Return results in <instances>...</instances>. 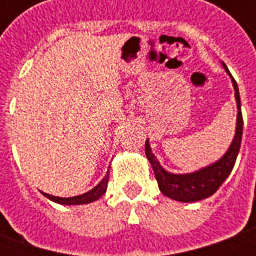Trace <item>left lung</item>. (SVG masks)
Here are the masks:
<instances>
[{
    "mask_svg": "<svg viewBox=\"0 0 256 256\" xmlns=\"http://www.w3.org/2000/svg\"><path fill=\"white\" fill-rule=\"evenodd\" d=\"M225 72L230 76L232 84L234 89V98L237 104V119H236V130L234 137L232 140L229 148L224 155L220 156L218 160L211 163L208 166L202 167L196 172H185V174H176V172H167L164 167L162 166L160 162L158 160L155 154L152 152L150 145V140L145 141V155L150 160V166L155 172L156 181L159 185L160 192L167 198L182 202V203H193L203 200L210 196H212L220 185L224 184L226 178L233 170V166L236 163L237 155L240 150L242 136V101H240V93L236 80L233 79L232 74L226 67L224 62H220Z\"/></svg>",
    "mask_w": 256,
    "mask_h": 256,
    "instance_id": "obj_1",
    "label": "left lung"
}]
</instances>
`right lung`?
Instances as JSON below:
<instances>
[{
    "mask_svg": "<svg viewBox=\"0 0 256 256\" xmlns=\"http://www.w3.org/2000/svg\"><path fill=\"white\" fill-rule=\"evenodd\" d=\"M108 180H110V170L106 172V177L101 180L100 182L96 185L94 188L90 189L89 192H84L78 196H72V198H58V196H52V194H48L44 193V196L48 198L49 200H52L54 203L64 204V206H79V204H89L93 203L106 192V185H108Z\"/></svg>",
    "mask_w": 256,
    "mask_h": 256,
    "instance_id": "obj_1",
    "label": "right lung"
}]
</instances>
